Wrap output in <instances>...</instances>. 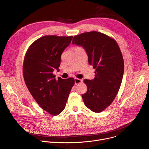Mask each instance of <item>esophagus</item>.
I'll return each mask as SVG.
<instances>
[{"instance_id":"1","label":"esophagus","mask_w":149,"mask_h":149,"mask_svg":"<svg viewBox=\"0 0 149 149\" xmlns=\"http://www.w3.org/2000/svg\"><path fill=\"white\" fill-rule=\"evenodd\" d=\"M83 82V80L81 79H79V78H75V84L77 85V84H78L79 83H81Z\"/></svg>"}]
</instances>
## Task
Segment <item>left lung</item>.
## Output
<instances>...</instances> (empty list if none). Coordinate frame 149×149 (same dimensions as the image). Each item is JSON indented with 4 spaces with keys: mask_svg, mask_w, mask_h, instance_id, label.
<instances>
[{
    "mask_svg": "<svg viewBox=\"0 0 149 149\" xmlns=\"http://www.w3.org/2000/svg\"><path fill=\"white\" fill-rule=\"evenodd\" d=\"M72 44L86 50L88 63L96 69L95 78L85 79L87 91L82 95L85 105L91 111L99 113L111 104L123 80L124 62L116 40L97 31L75 36Z\"/></svg>",
    "mask_w": 149,
    "mask_h": 149,
    "instance_id": "left-lung-1",
    "label": "left lung"
}]
</instances>
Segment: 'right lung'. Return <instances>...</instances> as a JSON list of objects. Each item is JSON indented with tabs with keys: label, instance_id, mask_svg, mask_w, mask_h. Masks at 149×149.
Returning <instances> with one entry per match:
<instances>
[{
	"label": "right lung",
	"instance_id": "right-lung-1",
	"mask_svg": "<svg viewBox=\"0 0 149 149\" xmlns=\"http://www.w3.org/2000/svg\"><path fill=\"white\" fill-rule=\"evenodd\" d=\"M73 36H45L34 41L26 50L22 71L25 83L32 96L43 110L53 116L65 109L75 84L73 78H55L61 55Z\"/></svg>",
	"mask_w": 149,
	"mask_h": 149
}]
</instances>
